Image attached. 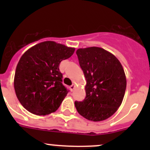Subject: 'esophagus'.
I'll list each match as a JSON object with an SVG mask.
<instances>
[{
	"mask_svg": "<svg viewBox=\"0 0 150 150\" xmlns=\"http://www.w3.org/2000/svg\"><path fill=\"white\" fill-rule=\"evenodd\" d=\"M69 88H70V91H73L74 88H75V85L72 84V86H69Z\"/></svg>",
	"mask_w": 150,
	"mask_h": 150,
	"instance_id": "1",
	"label": "esophagus"
}]
</instances>
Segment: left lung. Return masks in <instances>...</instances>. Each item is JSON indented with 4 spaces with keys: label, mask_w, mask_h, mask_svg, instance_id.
<instances>
[{
    "label": "left lung",
    "mask_w": 150,
    "mask_h": 150,
    "mask_svg": "<svg viewBox=\"0 0 150 150\" xmlns=\"http://www.w3.org/2000/svg\"><path fill=\"white\" fill-rule=\"evenodd\" d=\"M86 79V97L75 105L81 115L92 121H102L117 110L125 94L126 78L119 60L99 47L76 51Z\"/></svg>",
    "instance_id": "1"
}]
</instances>
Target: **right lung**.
Returning <instances> with one entry per match:
<instances>
[{"label": "right lung", "instance_id": "add662e5", "mask_svg": "<svg viewBox=\"0 0 150 150\" xmlns=\"http://www.w3.org/2000/svg\"><path fill=\"white\" fill-rule=\"evenodd\" d=\"M74 51V48L45 41L22 55L15 72L14 89L19 102L28 111L45 115L59 107L69 90L62 83L63 76L59 67Z\"/></svg>", "mask_w": 150, "mask_h": 150}]
</instances>
